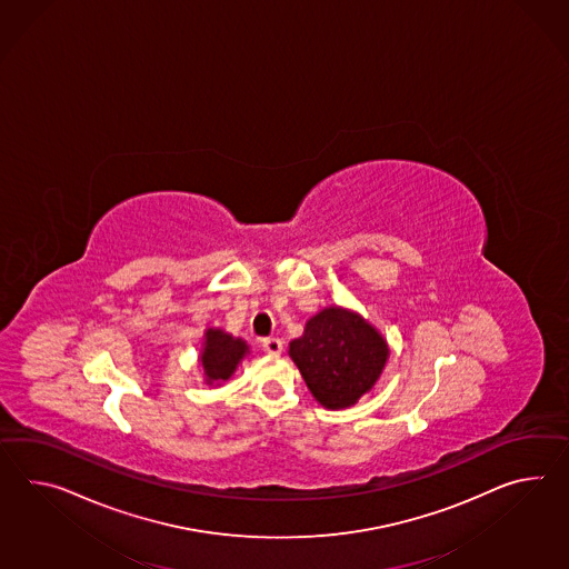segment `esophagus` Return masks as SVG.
Wrapping results in <instances>:
<instances>
[{
  "label": "esophagus",
  "mask_w": 569,
  "mask_h": 569,
  "mask_svg": "<svg viewBox=\"0 0 569 569\" xmlns=\"http://www.w3.org/2000/svg\"><path fill=\"white\" fill-rule=\"evenodd\" d=\"M263 349L267 353H271V356H278V353H281V349H283V343H281V339H278V337H267V339H263Z\"/></svg>",
  "instance_id": "1"
}]
</instances>
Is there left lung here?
<instances>
[{"label": "left lung", "mask_w": 569, "mask_h": 569, "mask_svg": "<svg viewBox=\"0 0 569 569\" xmlns=\"http://www.w3.org/2000/svg\"><path fill=\"white\" fill-rule=\"evenodd\" d=\"M306 387L329 407H349L375 387L387 363L382 337L341 308H325L306 322L305 335L290 343Z\"/></svg>", "instance_id": "left-lung-1"}]
</instances>
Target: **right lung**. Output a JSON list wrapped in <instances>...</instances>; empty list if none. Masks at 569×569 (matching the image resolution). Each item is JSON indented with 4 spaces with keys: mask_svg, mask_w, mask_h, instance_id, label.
<instances>
[{
    "mask_svg": "<svg viewBox=\"0 0 569 569\" xmlns=\"http://www.w3.org/2000/svg\"><path fill=\"white\" fill-rule=\"evenodd\" d=\"M247 349L249 346L242 339H234L218 329H209L206 333V349L201 353L208 382L228 380L234 375L236 366L244 358Z\"/></svg>",
    "mask_w": 569,
    "mask_h": 569,
    "instance_id": "add662e5",
    "label": "right lung"
}]
</instances>
